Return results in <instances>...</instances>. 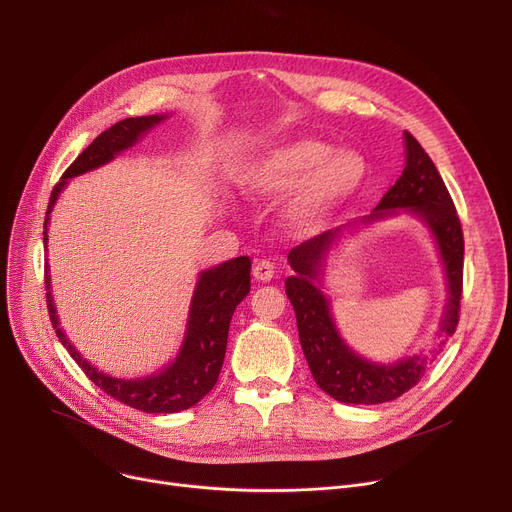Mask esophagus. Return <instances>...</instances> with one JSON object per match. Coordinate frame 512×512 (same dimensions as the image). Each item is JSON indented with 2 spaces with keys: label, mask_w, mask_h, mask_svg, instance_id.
Instances as JSON below:
<instances>
[{
  "label": "esophagus",
  "mask_w": 512,
  "mask_h": 512,
  "mask_svg": "<svg viewBox=\"0 0 512 512\" xmlns=\"http://www.w3.org/2000/svg\"><path fill=\"white\" fill-rule=\"evenodd\" d=\"M253 276L259 282H270L274 278V263L267 261V259H259L253 265Z\"/></svg>",
  "instance_id": "34e87169"
}]
</instances>
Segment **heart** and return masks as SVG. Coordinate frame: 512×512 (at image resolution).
I'll return each mask as SVG.
<instances>
[{
	"label": "heart",
	"mask_w": 512,
	"mask_h": 512,
	"mask_svg": "<svg viewBox=\"0 0 512 512\" xmlns=\"http://www.w3.org/2000/svg\"><path fill=\"white\" fill-rule=\"evenodd\" d=\"M367 161L357 151H332L317 139H294L253 155L236 174L242 193L255 201L294 191L288 218L315 226L351 201L365 184Z\"/></svg>",
	"instance_id": "heart-1"
}]
</instances>
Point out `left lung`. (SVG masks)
<instances>
[{"instance_id": "obj_1", "label": "left lung", "mask_w": 512, "mask_h": 512, "mask_svg": "<svg viewBox=\"0 0 512 512\" xmlns=\"http://www.w3.org/2000/svg\"><path fill=\"white\" fill-rule=\"evenodd\" d=\"M405 145L407 166L402 176L361 222L369 224L388 218L398 209H407L421 215L434 232L448 278V305L440 326L444 340H448L459 326L463 299V228L434 161L411 132H405ZM344 228L321 232L288 253L294 276L286 280V294L297 313L301 346L315 384L334 400L348 405H380L417 386L425 375L427 361L409 357L394 365H378L355 355L338 336L330 305L313 280L319 276L326 251Z\"/></svg>"}]
</instances>
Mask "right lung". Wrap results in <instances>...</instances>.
I'll return each mask as SVG.
<instances>
[{"mask_svg": "<svg viewBox=\"0 0 512 512\" xmlns=\"http://www.w3.org/2000/svg\"><path fill=\"white\" fill-rule=\"evenodd\" d=\"M164 118L166 116H141L120 120L112 128L103 130L99 137L72 161L68 170L62 174L60 182L53 186L49 197L43 224L45 247L49 213L53 205H56L58 195L62 193L68 178H74L78 174H85L107 164V161L114 159L120 151L137 143L141 134H145L149 128H153ZM49 288L51 282L45 270V299L51 326L56 330L60 342L66 346L70 357L85 371V375L95 386H99L107 396L124 402L126 407L143 413H178L195 407L205 394L211 392V388L220 378L232 313L236 305L245 299L251 290V259L236 257L213 267V270L201 272L191 303V313H188L186 336L176 361L168 365L164 371L149 375V378L143 380L110 378V375L97 371L89 361L80 357L60 328V319L56 315V307H53Z\"/></svg>", "mask_w": 512, "mask_h": 512, "instance_id": "add662e5", "label": "right lung"}]
</instances>
